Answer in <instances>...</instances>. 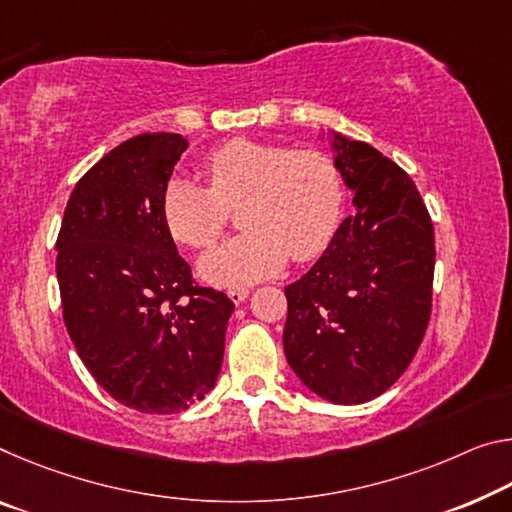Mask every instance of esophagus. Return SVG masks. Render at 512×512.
<instances>
[{
	"label": "esophagus",
	"mask_w": 512,
	"mask_h": 512,
	"mask_svg": "<svg viewBox=\"0 0 512 512\" xmlns=\"http://www.w3.org/2000/svg\"><path fill=\"white\" fill-rule=\"evenodd\" d=\"M248 294H250L248 289H230V291H227V296H230V300H232L234 305H241L243 300L248 298Z\"/></svg>",
	"instance_id": "34e87169"
}]
</instances>
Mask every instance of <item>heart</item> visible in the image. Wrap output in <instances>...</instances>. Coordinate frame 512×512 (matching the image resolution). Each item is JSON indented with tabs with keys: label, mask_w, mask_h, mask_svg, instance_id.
Instances as JSON below:
<instances>
[{
	"label": "heart",
	"mask_w": 512,
	"mask_h": 512,
	"mask_svg": "<svg viewBox=\"0 0 512 512\" xmlns=\"http://www.w3.org/2000/svg\"><path fill=\"white\" fill-rule=\"evenodd\" d=\"M209 189L170 180L161 214L173 237L209 248L221 237L227 209H239L241 237L200 259V275L216 287H246L287 262H310L330 246L344 214L342 170L326 152L234 139L202 161Z\"/></svg>",
	"instance_id": "1"
}]
</instances>
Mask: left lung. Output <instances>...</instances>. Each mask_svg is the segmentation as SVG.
<instances>
[{"mask_svg":"<svg viewBox=\"0 0 512 512\" xmlns=\"http://www.w3.org/2000/svg\"><path fill=\"white\" fill-rule=\"evenodd\" d=\"M355 214L285 287V355L307 389L355 405L392 387L431 319L435 232L415 182L369 143L332 134Z\"/></svg>","mask_w":512,"mask_h":512,"instance_id":"8db88e82","label":"left lung"}]
</instances>
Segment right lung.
<instances>
[{
  "label": "right lung",
  "mask_w": 512,
  "mask_h": 512,
  "mask_svg": "<svg viewBox=\"0 0 512 512\" xmlns=\"http://www.w3.org/2000/svg\"><path fill=\"white\" fill-rule=\"evenodd\" d=\"M189 143L141 134L77 182L56 239L63 321L104 392L148 415L205 399L223 364L234 303L198 287L161 214Z\"/></svg>",
  "instance_id": "obj_1"
}]
</instances>
